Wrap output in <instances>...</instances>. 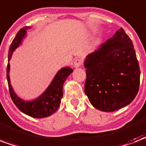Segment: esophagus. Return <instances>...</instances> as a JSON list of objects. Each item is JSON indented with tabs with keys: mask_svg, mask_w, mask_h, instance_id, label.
<instances>
[{
	"mask_svg": "<svg viewBox=\"0 0 146 146\" xmlns=\"http://www.w3.org/2000/svg\"><path fill=\"white\" fill-rule=\"evenodd\" d=\"M82 65V60L80 59H76L74 62H73V66L74 67H80Z\"/></svg>",
	"mask_w": 146,
	"mask_h": 146,
	"instance_id": "esophagus-1",
	"label": "esophagus"
}]
</instances>
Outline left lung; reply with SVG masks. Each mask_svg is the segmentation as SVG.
<instances>
[{"mask_svg": "<svg viewBox=\"0 0 146 146\" xmlns=\"http://www.w3.org/2000/svg\"><path fill=\"white\" fill-rule=\"evenodd\" d=\"M86 95L99 110L113 112L135 99L140 69L131 39L121 28L86 57Z\"/></svg>", "mask_w": 146, "mask_h": 146, "instance_id": "1", "label": "left lung"}]
</instances>
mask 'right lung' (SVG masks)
I'll return each mask as SVG.
<instances>
[{"label":"right lung","mask_w":146,"mask_h":146,"mask_svg":"<svg viewBox=\"0 0 146 146\" xmlns=\"http://www.w3.org/2000/svg\"><path fill=\"white\" fill-rule=\"evenodd\" d=\"M31 28V27H25L21 28L17 33L15 38L12 41L8 52V61L11 60L12 53L17 47L20 46L23 39L25 37L27 30ZM73 70L69 66L63 67L57 72L44 93L41 94L39 97L31 101H24L17 96L14 93L11 86L9 72H10V63H7V80L8 83L9 92L11 100L17 107L22 113L30 115L33 118H44L50 116L58 110L60 104L61 99L63 97V83L67 79L70 74L73 73Z\"/></svg>","instance_id":"obj_1"}]
</instances>
